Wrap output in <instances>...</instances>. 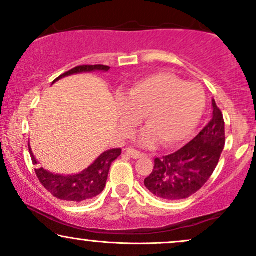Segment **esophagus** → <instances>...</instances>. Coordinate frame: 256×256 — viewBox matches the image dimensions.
<instances>
[{"instance_id": "esophagus-1", "label": "esophagus", "mask_w": 256, "mask_h": 256, "mask_svg": "<svg viewBox=\"0 0 256 256\" xmlns=\"http://www.w3.org/2000/svg\"><path fill=\"white\" fill-rule=\"evenodd\" d=\"M126 154H128V156H131L132 158H140L146 156L144 154H142V152L134 150V149H128V150H126Z\"/></svg>"}]
</instances>
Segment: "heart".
<instances>
[{"instance_id": "1", "label": "heart", "mask_w": 256, "mask_h": 256, "mask_svg": "<svg viewBox=\"0 0 256 256\" xmlns=\"http://www.w3.org/2000/svg\"><path fill=\"white\" fill-rule=\"evenodd\" d=\"M118 107L124 136L131 137L144 116L148 128L140 136V144L149 146L160 140L164 146H174L196 130L206 96L198 84L184 83L171 73H158L134 82L118 98Z\"/></svg>"}]
</instances>
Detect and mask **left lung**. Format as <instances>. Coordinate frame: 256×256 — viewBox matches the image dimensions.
Instances as JSON below:
<instances>
[{
  "mask_svg": "<svg viewBox=\"0 0 256 256\" xmlns=\"http://www.w3.org/2000/svg\"><path fill=\"white\" fill-rule=\"evenodd\" d=\"M212 107V120L192 142L173 154L155 158L154 170L144 179L152 195L168 201L188 198L212 176L225 146L222 113L214 100Z\"/></svg>",
  "mask_w": 256,
  "mask_h": 256,
  "instance_id": "8db88e82",
  "label": "left lung"
}]
</instances>
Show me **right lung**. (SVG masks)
<instances>
[{
    "mask_svg": "<svg viewBox=\"0 0 256 256\" xmlns=\"http://www.w3.org/2000/svg\"><path fill=\"white\" fill-rule=\"evenodd\" d=\"M110 68V67L104 66V64L78 66L72 68L71 71L61 74L52 82V84L60 80L61 78L68 77L72 74L95 71L108 72ZM28 150H30L34 165H38V161L32 152L30 143H28ZM120 154H122L120 148L106 150L89 167H86L82 172L74 173V174H56L48 170H44L43 167L36 168V174L40 184L56 198L66 202H72V204H80V202L89 201V200L96 198L104 192L112 162L116 160Z\"/></svg>",
    "mask_w": 256,
    "mask_h": 256,
    "instance_id": "add662e5",
    "label": "right lung"
}]
</instances>
